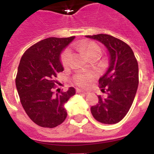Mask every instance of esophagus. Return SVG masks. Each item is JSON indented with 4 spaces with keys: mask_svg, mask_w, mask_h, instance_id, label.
<instances>
[{
    "mask_svg": "<svg viewBox=\"0 0 154 154\" xmlns=\"http://www.w3.org/2000/svg\"><path fill=\"white\" fill-rule=\"evenodd\" d=\"M77 93H82V94H89V91H87V90H85V89H80V88H77Z\"/></svg>",
    "mask_w": 154,
    "mask_h": 154,
    "instance_id": "1",
    "label": "esophagus"
}]
</instances>
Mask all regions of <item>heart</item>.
Returning a JSON list of instances; mask_svg holds the SVG:
<instances>
[{"instance_id":"heart-1","label":"heart","mask_w":154,"mask_h":154,"mask_svg":"<svg viewBox=\"0 0 154 154\" xmlns=\"http://www.w3.org/2000/svg\"><path fill=\"white\" fill-rule=\"evenodd\" d=\"M79 49L82 53H84L86 56L89 55L93 53H100L101 49L94 42H84L79 45ZM71 58V52L69 49H65L61 54V63L64 66H68L70 63ZM95 75L94 72H79L74 77L75 82L81 86H86L89 84V82L94 79Z\"/></svg>"}]
</instances>
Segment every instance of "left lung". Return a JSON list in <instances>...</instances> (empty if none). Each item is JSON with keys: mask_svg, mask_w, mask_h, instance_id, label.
<instances>
[{"mask_svg": "<svg viewBox=\"0 0 154 154\" xmlns=\"http://www.w3.org/2000/svg\"><path fill=\"white\" fill-rule=\"evenodd\" d=\"M85 37L104 45L109 54V67L99 79L107 97H98V103L91 107L92 115L103 124H116L124 118L134 102L138 86V64L131 48L121 40L108 34Z\"/></svg>", "mask_w": 154, "mask_h": 154, "instance_id": "left-lung-1", "label": "left lung"}]
</instances>
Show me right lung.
Listing matches in <instances>:
<instances>
[{
  "instance_id": "right-lung-1",
  "label": "right lung",
  "mask_w": 154,
  "mask_h": 154,
  "mask_svg": "<svg viewBox=\"0 0 154 154\" xmlns=\"http://www.w3.org/2000/svg\"><path fill=\"white\" fill-rule=\"evenodd\" d=\"M75 37H49L26 50L20 59L16 87L20 103L32 122L44 128H54L67 117L65 103L75 95L69 87L66 92L53 94L58 72L64 70L60 54Z\"/></svg>"
}]
</instances>
